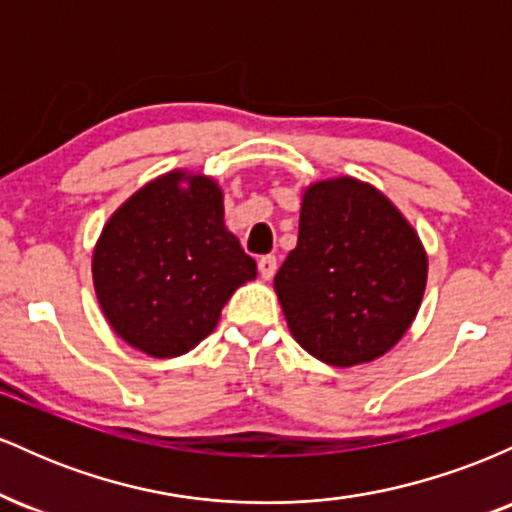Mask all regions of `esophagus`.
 <instances>
[{"mask_svg": "<svg viewBox=\"0 0 512 512\" xmlns=\"http://www.w3.org/2000/svg\"><path fill=\"white\" fill-rule=\"evenodd\" d=\"M257 269H260L262 279H272L276 274V257L274 255H264L257 260Z\"/></svg>", "mask_w": 512, "mask_h": 512, "instance_id": "34e87169", "label": "esophagus"}]
</instances>
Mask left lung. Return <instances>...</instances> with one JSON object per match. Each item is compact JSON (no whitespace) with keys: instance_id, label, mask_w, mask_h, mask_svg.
I'll return each mask as SVG.
<instances>
[{"instance_id":"8db88e82","label":"left lung","mask_w":512,"mask_h":512,"mask_svg":"<svg viewBox=\"0 0 512 512\" xmlns=\"http://www.w3.org/2000/svg\"><path fill=\"white\" fill-rule=\"evenodd\" d=\"M428 255L370 182L315 180L301 192L298 243L274 276L298 344L334 368L370 363L407 334L424 301Z\"/></svg>"}]
</instances>
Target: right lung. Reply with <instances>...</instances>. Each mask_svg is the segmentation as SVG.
I'll use <instances>...</instances> for the list:
<instances>
[{
	"label": "right lung",
	"mask_w": 512,
	"mask_h": 512,
	"mask_svg": "<svg viewBox=\"0 0 512 512\" xmlns=\"http://www.w3.org/2000/svg\"><path fill=\"white\" fill-rule=\"evenodd\" d=\"M93 289L122 342L154 358L192 351L257 264L223 221L211 175L175 168L125 199L91 257Z\"/></svg>",
	"instance_id": "1"
}]
</instances>
